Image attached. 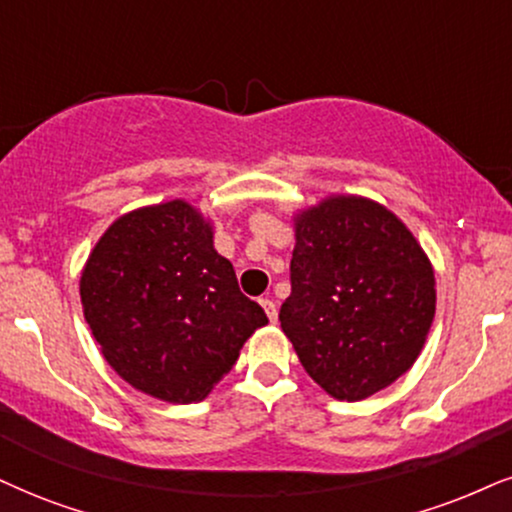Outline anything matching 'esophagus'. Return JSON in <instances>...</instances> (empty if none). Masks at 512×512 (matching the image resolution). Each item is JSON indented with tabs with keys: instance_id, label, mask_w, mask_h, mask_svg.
Instances as JSON below:
<instances>
[{
	"instance_id": "1",
	"label": "esophagus",
	"mask_w": 512,
	"mask_h": 512,
	"mask_svg": "<svg viewBox=\"0 0 512 512\" xmlns=\"http://www.w3.org/2000/svg\"><path fill=\"white\" fill-rule=\"evenodd\" d=\"M261 306H263V311H266L270 323H277V306H275V301L261 299Z\"/></svg>"
}]
</instances>
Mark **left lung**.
<instances>
[{"mask_svg":"<svg viewBox=\"0 0 512 512\" xmlns=\"http://www.w3.org/2000/svg\"><path fill=\"white\" fill-rule=\"evenodd\" d=\"M294 225L282 332L327 394L368 399L425 346L437 306L430 258L394 213L363 197H327Z\"/></svg>","mask_w":512,"mask_h":512,"instance_id":"1","label":"left lung"}]
</instances>
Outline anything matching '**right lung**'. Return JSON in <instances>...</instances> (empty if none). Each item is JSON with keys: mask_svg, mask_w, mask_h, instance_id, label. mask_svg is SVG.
Instances as JSON below:
<instances>
[{"mask_svg": "<svg viewBox=\"0 0 512 512\" xmlns=\"http://www.w3.org/2000/svg\"><path fill=\"white\" fill-rule=\"evenodd\" d=\"M80 299L106 363L168 403L204 399L268 323L213 249L211 223L182 199L118 218L87 258Z\"/></svg>", "mask_w": 512, "mask_h": 512, "instance_id": "right-lung-1", "label": "right lung"}]
</instances>
